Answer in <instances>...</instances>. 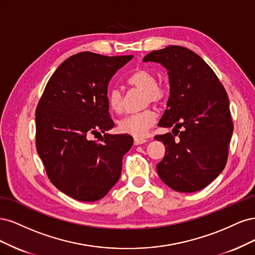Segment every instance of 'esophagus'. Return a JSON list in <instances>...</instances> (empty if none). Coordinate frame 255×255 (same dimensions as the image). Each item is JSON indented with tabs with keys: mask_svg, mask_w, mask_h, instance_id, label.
<instances>
[{
	"mask_svg": "<svg viewBox=\"0 0 255 255\" xmlns=\"http://www.w3.org/2000/svg\"><path fill=\"white\" fill-rule=\"evenodd\" d=\"M144 142H146V139H144V138H134V144L135 145L142 144Z\"/></svg>",
	"mask_w": 255,
	"mask_h": 255,
	"instance_id": "34e87169",
	"label": "esophagus"
}]
</instances>
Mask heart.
<instances>
[{"label":"heart","instance_id":"heart-1","mask_svg":"<svg viewBox=\"0 0 255 255\" xmlns=\"http://www.w3.org/2000/svg\"><path fill=\"white\" fill-rule=\"evenodd\" d=\"M128 84L134 87L144 90L145 103L163 102L167 91L164 86L156 83V78L151 71L146 69H137L128 78ZM107 103L112 112L120 114L123 111V95L122 91L114 87L107 94ZM156 121V114L152 110H144L140 113L128 115L118 122V128L121 133L142 138Z\"/></svg>","mask_w":255,"mask_h":255}]
</instances>
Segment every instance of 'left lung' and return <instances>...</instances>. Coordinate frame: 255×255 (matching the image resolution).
Listing matches in <instances>:
<instances>
[{
	"label": "left lung",
	"instance_id": "1",
	"mask_svg": "<svg viewBox=\"0 0 255 255\" xmlns=\"http://www.w3.org/2000/svg\"><path fill=\"white\" fill-rule=\"evenodd\" d=\"M142 60L164 66L170 84L167 110L158 126L173 128L154 137L166 146L157 173L175 191H198L227 164L233 134L227 91L212 68L187 48L170 45Z\"/></svg>",
	"mask_w": 255,
	"mask_h": 255
}]
</instances>
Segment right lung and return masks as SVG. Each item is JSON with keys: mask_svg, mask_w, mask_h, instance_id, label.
<instances>
[{"mask_svg": "<svg viewBox=\"0 0 255 255\" xmlns=\"http://www.w3.org/2000/svg\"><path fill=\"white\" fill-rule=\"evenodd\" d=\"M132 58L74 54L53 73L38 102V155L54 186L79 201L94 202L107 195L133 145L128 134L106 133L115 126L107 103L109 83ZM92 134L99 139L91 141Z\"/></svg>", "mask_w": 255, "mask_h": 255, "instance_id": "1", "label": "right lung"}]
</instances>
